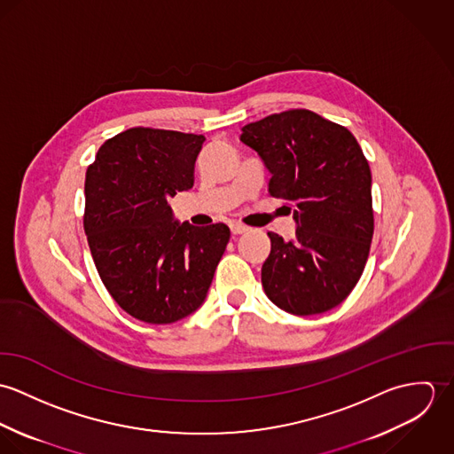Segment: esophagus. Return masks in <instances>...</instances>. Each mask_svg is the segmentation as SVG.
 Returning <instances> with one entry per match:
<instances>
[{"instance_id": "34e87169", "label": "esophagus", "mask_w": 454, "mask_h": 454, "mask_svg": "<svg viewBox=\"0 0 454 454\" xmlns=\"http://www.w3.org/2000/svg\"><path fill=\"white\" fill-rule=\"evenodd\" d=\"M231 232L232 234H236V236H239V234H245V232H248V227L247 225H243V223H231Z\"/></svg>"}]
</instances>
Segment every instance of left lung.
Returning a JSON list of instances; mask_svg holds the SVG:
<instances>
[{
    "mask_svg": "<svg viewBox=\"0 0 454 454\" xmlns=\"http://www.w3.org/2000/svg\"><path fill=\"white\" fill-rule=\"evenodd\" d=\"M241 130L270 173L269 194L290 202L297 223L290 241L267 232L265 295L297 317L339 306L364 272L374 234L372 175L358 141L309 110L274 114Z\"/></svg>",
    "mask_w": 454,
    "mask_h": 454,
    "instance_id": "obj_1",
    "label": "left lung"
}]
</instances>
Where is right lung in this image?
<instances>
[{"mask_svg":"<svg viewBox=\"0 0 454 454\" xmlns=\"http://www.w3.org/2000/svg\"><path fill=\"white\" fill-rule=\"evenodd\" d=\"M202 134L132 128L105 141L85 175L83 229L110 295L146 324L200 308L231 238L225 223L176 222L169 197L194 185Z\"/></svg>","mask_w":454,"mask_h":454,"instance_id":"add662e5","label":"right lung"}]
</instances>
